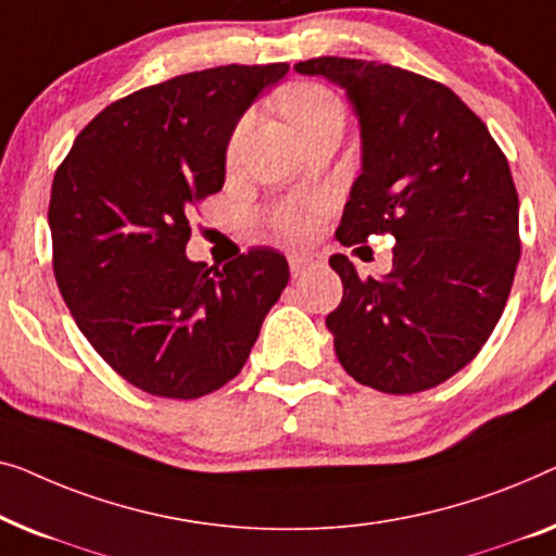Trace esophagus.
Here are the masks:
<instances>
[{"label": "esophagus", "instance_id": "1", "mask_svg": "<svg viewBox=\"0 0 556 556\" xmlns=\"http://www.w3.org/2000/svg\"><path fill=\"white\" fill-rule=\"evenodd\" d=\"M317 264L315 256H307V254H292L289 256V269H292V277H302L304 271L312 269Z\"/></svg>", "mask_w": 556, "mask_h": 556}]
</instances>
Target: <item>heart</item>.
<instances>
[{"label": "heart", "instance_id": "b5f03b06", "mask_svg": "<svg viewBox=\"0 0 556 556\" xmlns=\"http://www.w3.org/2000/svg\"><path fill=\"white\" fill-rule=\"evenodd\" d=\"M281 105H285V113L289 115V121L294 123V128L300 132H304L325 118H342L340 100L334 98L332 90H327L325 85H317V83H302V85H294V88H289L285 92ZM244 132H247V121H241L231 136L229 155H237ZM317 211L319 208L315 203L289 201L271 211L269 224L279 237H285L289 241H300V239H307L312 229H315Z\"/></svg>", "mask_w": 556, "mask_h": 556}]
</instances>
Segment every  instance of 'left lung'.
I'll return each mask as SVG.
<instances>
[{
    "mask_svg": "<svg viewBox=\"0 0 556 556\" xmlns=\"http://www.w3.org/2000/svg\"><path fill=\"white\" fill-rule=\"evenodd\" d=\"M348 90L363 136V174L334 237L355 247L393 233V271L357 277L345 254L334 353L357 382L390 395L441 386L486 345L521 256L509 161L483 121L445 85L350 58L294 65Z\"/></svg>",
    "mask_w": 556,
    "mask_h": 556,
    "instance_id": "1",
    "label": "left lung"
}]
</instances>
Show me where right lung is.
Returning a JSON list of instances; mask_svg holds the SVG:
<instances>
[{"instance_id": "obj_1", "label": "right lung", "mask_w": 556, "mask_h": 556, "mask_svg": "<svg viewBox=\"0 0 556 556\" xmlns=\"http://www.w3.org/2000/svg\"><path fill=\"white\" fill-rule=\"evenodd\" d=\"M287 62L222 65L115 100L54 170L47 222L62 300L96 353L159 397L193 401L244 367L289 281L254 247L224 267L191 262L193 206L224 186L233 128Z\"/></svg>"}]
</instances>
